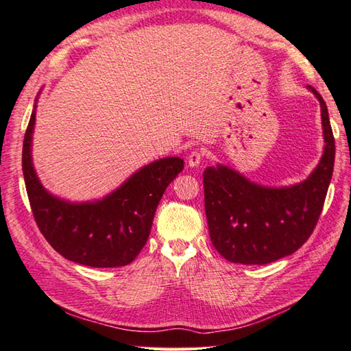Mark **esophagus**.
Masks as SVG:
<instances>
[{"label":"esophagus","mask_w":351,"mask_h":351,"mask_svg":"<svg viewBox=\"0 0 351 351\" xmlns=\"http://www.w3.org/2000/svg\"><path fill=\"white\" fill-rule=\"evenodd\" d=\"M202 160H204V154H202V152H200V151H193V152L189 155L187 162H189L190 167H197L199 164L202 162Z\"/></svg>","instance_id":"34e87169"}]
</instances>
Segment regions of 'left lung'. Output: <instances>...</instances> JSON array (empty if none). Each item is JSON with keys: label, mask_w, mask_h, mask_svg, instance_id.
I'll list each match as a JSON object with an SVG mask.
<instances>
[{"label": "left lung", "mask_w": 351, "mask_h": 351, "mask_svg": "<svg viewBox=\"0 0 351 351\" xmlns=\"http://www.w3.org/2000/svg\"><path fill=\"white\" fill-rule=\"evenodd\" d=\"M309 88L322 106L326 146L306 181L287 189H267L223 166L204 171L211 241L230 263H274L299 250L314 232L333 173L335 138L324 99L314 87Z\"/></svg>", "instance_id": "8db88e82"}]
</instances>
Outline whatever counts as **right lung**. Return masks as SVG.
Segmentation results:
<instances>
[{
  "mask_svg": "<svg viewBox=\"0 0 351 351\" xmlns=\"http://www.w3.org/2000/svg\"><path fill=\"white\" fill-rule=\"evenodd\" d=\"M36 110L22 147V171L29 206L52 249L73 263L95 267L131 264L151 234L152 220L167 185L182 171L184 161L162 158L138 170L121 189L92 204H68L45 190L32 164V134Z\"/></svg>",
  "mask_w": 351,
  "mask_h": 351,
  "instance_id": "1",
  "label": "right lung"
}]
</instances>
